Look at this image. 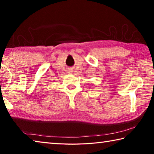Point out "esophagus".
<instances>
[{
  "mask_svg": "<svg viewBox=\"0 0 154 154\" xmlns=\"http://www.w3.org/2000/svg\"><path fill=\"white\" fill-rule=\"evenodd\" d=\"M70 72H72V70L71 69V71H70Z\"/></svg>",
  "mask_w": 154,
  "mask_h": 154,
  "instance_id": "obj_1",
  "label": "esophagus"
}]
</instances>
